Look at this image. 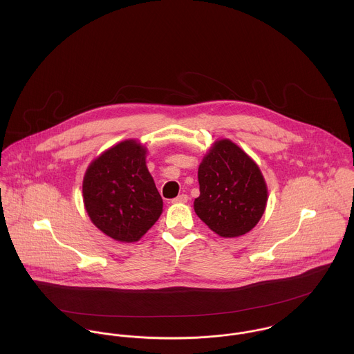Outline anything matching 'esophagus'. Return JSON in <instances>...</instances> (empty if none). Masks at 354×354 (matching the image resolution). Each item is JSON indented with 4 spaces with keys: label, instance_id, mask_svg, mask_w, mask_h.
<instances>
[{
    "label": "esophagus",
    "instance_id": "esophagus-1",
    "mask_svg": "<svg viewBox=\"0 0 354 354\" xmlns=\"http://www.w3.org/2000/svg\"><path fill=\"white\" fill-rule=\"evenodd\" d=\"M187 202H188V196H187V195H184V194H183V195H178L177 198H174V199L171 201L173 204H181V203Z\"/></svg>",
    "mask_w": 354,
    "mask_h": 354
}]
</instances>
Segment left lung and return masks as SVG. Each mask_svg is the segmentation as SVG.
Here are the masks:
<instances>
[{
  "instance_id": "obj_1",
  "label": "left lung",
  "mask_w": 354,
  "mask_h": 354,
  "mask_svg": "<svg viewBox=\"0 0 354 354\" xmlns=\"http://www.w3.org/2000/svg\"><path fill=\"white\" fill-rule=\"evenodd\" d=\"M196 215L218 236L240 237L257 225L268 199L267 184L252 158L229 139L214 142L198 170Z\"/></svg>"
}]
</instances>
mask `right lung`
Listing matches in <instances>:
<instances>
[{"label":"right lung","instance_id":"obj_1","mask_svg":"<svg viewBox=\"0 0 354 354\" xmlns=\"http://www.w3.org/2000/svg\"><path fill=\"white\" fill-rule=\"evenodd\" d=\"M146 153L135 139L120 142L95 158L83 178V202L91 222L120 243L139 241L162 214L163 202Z\"/></svg>","mask_w":354,"mask_h":354}]
</instances>
